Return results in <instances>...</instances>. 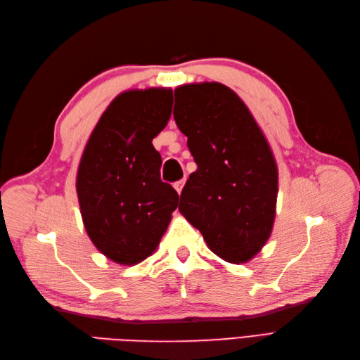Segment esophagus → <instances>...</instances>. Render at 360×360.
<instances>
[{
  "label": "esophagus",
  "instance_id": "34e87169",
  "mask_svg": "<svg viewBox=\"0 0 360 360\" xmlns=\"http://www.w3.org/2000/svg\"><path fill=\"white\" fill-rule=\"evenodd\" d=\"M183 186H184V180H180V181H176V183H174V188H176V191H177V193H179V195L181 193Z\"/></svg>",
  "mask_w": 360,
  "mask_h": 360
}]
</instances>
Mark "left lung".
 <instances>
[{
	"mask_svg": "<svg viewBox=\"0 0 360 360\" xmlns=\"http://www.w3.org/2000/svg\"><path fill=\"white\" fill-rule=\"evenodd\" d=\"M174 96V120L198 165L181 191L179 210L212 252L228 263H248L275 222L274 153L248 106L226 85H180Z\"/></svg>",
	"mask_w": 360,
	"mask_h": 360,
	"instance_id": "1",
	"label": "left lung"
}]
</instances>
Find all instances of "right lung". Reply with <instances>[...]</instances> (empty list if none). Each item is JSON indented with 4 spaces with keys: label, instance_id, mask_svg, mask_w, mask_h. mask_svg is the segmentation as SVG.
<instances>
[{
    "label": "right lung",
    "instance_id": "add662e5",
    "mask_svg": "<svg viewBox=\"0 0 360 360\" xmlns=\"http://www.w3.org/2000/svg\"><path fill=\"white\" fill-rule=\"evenodd\" d=\"M171 89L130 90L106 108L76 176L85 231L115 263L134 266L155 252L177 209L179 193L160 180L151 144L168 124Z\"/></svg>",
    "mask_w": 360,
    "mask_h": 360
}]
</instances>
